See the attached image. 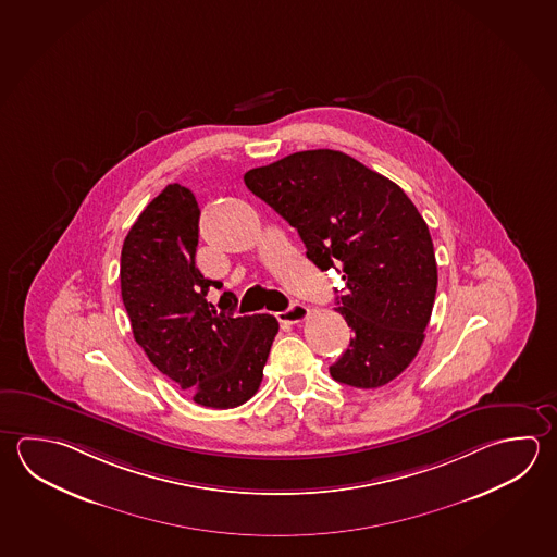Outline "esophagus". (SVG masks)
I'll return each mask as SVG.
<instances>
[{"mask_svg":"<svg viewBox=\"0 0 557 557\" xmlns=\"http://www.w3.org/2000/svg\"><path fill=\"white\" fill-rule=\"evenodd\" d=\"M308 315H310V308H308V306H304V304H293V306L286 308L284 312H278L276 318H278V322H284V324H300Z\"/></svg>","mask_w":557,"mask_h":557,"instance_id":"1","label":"esophagus"}]
</instances>
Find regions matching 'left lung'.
I'll return each instance as SVG.
<instances>
[{
    "label": "left lung",
    "mask_w": 557,
    "mask_h": 557,
    "mask_svg": "<svg viewBox=\"0 0 557 557\" xmlns=\"http://www.w3.org/2000/svg\"><path fill=\"white\" fill-rule=\"evenodd\" d=\"M243 181L293 225L318 269L342 273L335 304L354 337L330 374L355 388L391 383L420 351L437 288L434 243L412 200L332 149L294 152Z\"/></svg>",
    "instance_id": "left-lung-1"
}]
</instances>
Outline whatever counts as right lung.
<instances>
[{"label":"right lung","instance_id":"add662e5","mask_svg":"<svg viewBox=\"0 0 557 557\" xmlns=\"http://www.w3.org/2000/svg\"><path fill=\"white\" fill-rule=\"evenodd\" d=\"M198 222V202L181 184H169L143 210L123 242V306L149 361L196 405L225 410L259 391L278 322L233 315L235 302L218 312L206 300L222 283L196 267Z\"/></svg>","mask_w":557,"mask_h":557}]
</instances>
